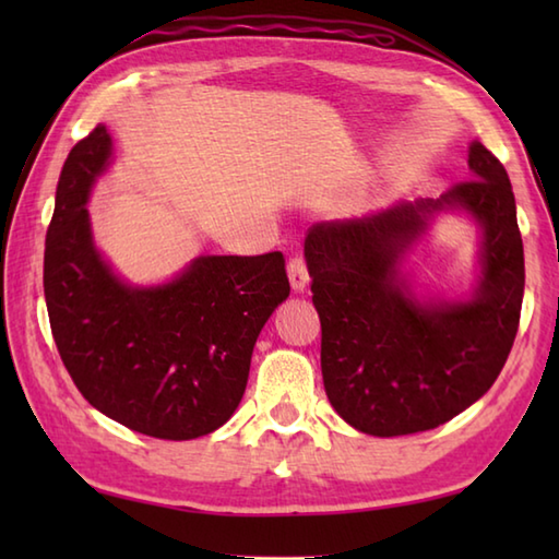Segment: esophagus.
<instances>
[{
  "instance_id": "obj_1",
  "label": "esophagus",
  "mask_w": 559,
  "mask_h": 559,
  "mask_svg": "<svg viewBox=\"0 0 559 559\" xmlns=\"http://www.w3.org/2000/svg\"><path fill=\"white\" fill-rule=\"evenodd\" d=\"M288 278H290V288L295 293H302L307 288V283H310V273H307V264L300 254L290 257L288 261Z\"/></svg>"
}]
</instances>
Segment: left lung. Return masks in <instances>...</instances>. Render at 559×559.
Wrapping results in <instances>:
<instances>
[{
    "label": "left lung",
    "instance_id": "obj_1",
    "mask_svg": "<svg viewBox=\"0 0 559 559\" xmlns=\"http://www.w3.org/2000/svg\"><path fill=\"white\" fill-rule=\"evenodd\" d=\"M473 180L305 237L331 406L374 437L425 432L473 406L502 372L524 300V242L504 165L468 146ZM481 228V273L461 301L418 299L400 264L439 212Z\"/></svg>",
    "mask_w": 559,
    "mask_h": 559
}]
</instances>
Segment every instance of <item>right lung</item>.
I'll return each instance as SVG.
<instances>
[{
    "label": "right lung",
    "instance_id": "obj_1",
    "mask_svg": "<svg viewBox=\"0 0 559 559\" xmlns=\"http://www.w3.org/2000/svg\"><path fill=\"white\" fill-rule=\"evenodd\" d=\"M110 163L98 124L57 182L43 269L57 350L108 418L175 442L204 437L240 406L259 331L290 295L286 259L206 254L160 286H132L98 252L86 209Z\"/></svg>",
    "mask_w": 559,
    "mask_h": 559
}]
</instances>
